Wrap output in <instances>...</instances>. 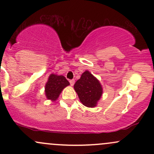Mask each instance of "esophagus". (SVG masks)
Segmentation results:
<instances>
[{"label":"esophagus","instance_id":"1","mask_svg":"<svg viewBox=\"0 0 154 154\" xmlns=\"http://www.w3.org/2000/svg\"><path fill=\"white\" fill-rule=\"evenodd\" d=\"M69 83L71 85V86H73L74 84H75V79H70Z\"/></svg>","mask_w":154,"mask_h":154}]
</instances>
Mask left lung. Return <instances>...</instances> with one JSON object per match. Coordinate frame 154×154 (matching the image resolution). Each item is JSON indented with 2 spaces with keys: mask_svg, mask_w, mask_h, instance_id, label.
I'll list each match as a JSON object with an SVG mask.
<instances>
[{
  "mask_svg": "<svg viewBox=\"0 0 154 154\" xmlns=\"http://www.w3.org/2000/svg\"><path fill=\"white\" fill-rule=\"evenodd\" d=\"M79 100L87 107L96 106L98 101L103 94V88L98 79L89 71H85L81 75L74 85Z\"/></svg>",
  "mask_w": 154,
  "mask_h": 154,
  "instance_id": "8db88e82",
  "label": "left lung"
}]
</instances>
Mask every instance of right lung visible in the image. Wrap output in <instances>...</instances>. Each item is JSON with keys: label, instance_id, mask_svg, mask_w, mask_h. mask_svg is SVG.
Listing matches in <instances>:
<instances>
[{"label": "right lung", "instance_id": "add662e5", "mask_svg": "<svg viewBox=\"0 0 154 154\" xmlns=\"http://www.w3.org/2000/svg\"><path fill=\"white\" fill-rule=\"evenodd\" d=\"M69 85V82L62 75L51 74L45 84V93L48 100L55 101L58 99L63 88Z\"/></svg>", "mask_w": 154, "mask_h": 154}]
</instances>
